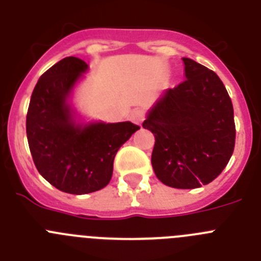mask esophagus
<instances>
[{
  "mask_svg": "<svg viewBox=\"0 0 261 261\" xmlns=\"http://www.w3.org/2000/svg\"><path fill=\"white\" fill-rule=\"evenodd\" d=\"M145 116H146L145 111L142 110V108H137V110H135L132 112V115H130V119H132L133 123L142 124V121L145 120Z\"/></svg>",
  "mask_w": 261,
  "mask_h": 261,
  "instance_id": "1",
  "label": "esophagus"
}]
</instances>
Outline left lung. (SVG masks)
Here are the masks:
<instances>
[{"instance_id":"obj_1","label":"left lung","mask_w":261,"mask_h":261,"mask_svg":"<svg viewBox=\"0 0 261 261\" xmlns=\"http://www.w3.org/2000/svg\"><path fill=\"white\" fill-rule=\"evenodd\" d=\"M186 78L168 89L142 123L154 135L151 165L172 188L192 190L213 181L235 146L234 110L213 70L183 59Z\"/></svg>"}]
</instances>
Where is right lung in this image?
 I'll list each match as a JSON object with an SVG mask.
<instances>
[{
	"label": "right lung",
	"instance_id": "1",
	"mask_svg": "<svg viewBox=\"0 0 261 261\" xmlns=\"http://www.w3.org/2000/svg\"><path fill=\"white\" fill-rule=\"evenodd\" d=\"M86 69L77 57H65L48 69L32 91L26 117L38 171L57 190L73 195L105 188L120 146L140 129L130 121L75 125L66 98Z\"/></svg>",
	"mask_w": 261,
	"mask_h": 261
}]
</instances>
